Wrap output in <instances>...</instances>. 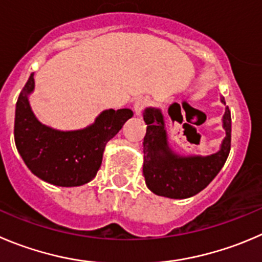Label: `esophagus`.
Returning a JSON list of instances; mask_svg holds the SVG:
<instances>
[{"label": "esophagus", "mask_w": 262, "mask_h": 262, "mask_svg": "<svg viewBox=\"0 0 262 262\" xmlns=\"http://www.w3.org/2000/svg\"><path fill=\"white\" fill-rule=\"evenodd\" d=\"M149 104V99L145 98V96H141V98L136 99L135 104H134V112H135L136 116H140L141 112L144 111L146 105Z\"/></svg>", "instance_id": "esophagus-1"}]
</instances>
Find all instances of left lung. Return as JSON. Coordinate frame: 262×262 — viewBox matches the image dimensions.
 I'll return each instance as SVG.
<instances>
[{"instance_id":"left-lung-1","label":"left lung","mask_w":262,"mask_h":262,"mask_svg":"<svg viewBox=\"0 0 262 262\" xmlns=\"http://www.w3.org/2000/svg\"><path fill=\"white\" fill-rule=\"evenodd\" d=\"M221 103L225 99L221 96ZM170 108V114L173 106ZM146 134L143 143V173L146 186L154 194L172 199H185L203 190L216 178L230 151L231 117L226 106L223 116L225 138L220 149L210 156H181L168 143L164 116L159 108L149 106L143 113Z\"/></svg>"}]
</instances>
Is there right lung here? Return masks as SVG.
<instances>
[{
    "mask_svg": "<svg viewBox=\"0 0 262 262\" xmlns=\"http://www.w3.org/2000/svg\"><path fill=\"white\" fill-rule=\"evenodd\" d=\"M34 73L21 90L15 109L14 138L31 172L56 186H81L95 178L105 145L134 116L131 109H106L84 128L61 131L38 121L29 103Z\"/></svg>",
    "mask_w": 262,
    "mask_h": 262,
    "instance_id": "1",
    "label": "right lung"
}]
</instances>
